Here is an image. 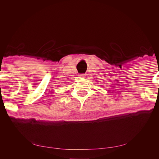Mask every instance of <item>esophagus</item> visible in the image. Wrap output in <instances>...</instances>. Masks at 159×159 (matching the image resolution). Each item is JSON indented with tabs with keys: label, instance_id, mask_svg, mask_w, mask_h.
Wrapping results in <instances>:
<instances>
[{
	"label": "esophagus",
	"instance_id": "obj_1",
	"mask_svg": "<svg viewBox=\"0 0 159 159\" xmlns=\"http://www.w3.org/2000/svg\"><path fill=\"white\" fill-rule=\"evenodd\" d=\"M80 75V78H84V77H85V74H80V75Z\"/></svg>",
	"mask_w": 159,
	"mask_h": 159
}]
</instances>
